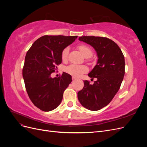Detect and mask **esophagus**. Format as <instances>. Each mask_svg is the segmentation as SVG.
Listing matches in <instances>:
<instances>
[{"mask_svg": "<svg viewBox=\"0 0 147 147\" xmlns=\"http://www.w3.org/2000/svg\"><path fill=\"white\" fill-rule=\"evenodd\" d=\"M76 77H72V80H76Z\"/></svg>", "mask_w": 147, "mask_h": 147, "instance_id": "1", "label": "esophagus"}]
</instances>
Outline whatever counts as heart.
I'll return each mask as SVG.
<instances>
[{
  "label": "heart",
  "mask_w": 147,
  "mask_h": 147,
  "mask_svg": "<svg viewBox=\"0 0 147 147\" xmlns=\"http://www.w3.org/2000/svg\"><path fill=\"white\" fill-rule=\"evenodd\" d=\"M78 49L82 52V54L86 57L91 56L92 54V49L87 45H80L78 47ZM69 48L66 47L63 50L61 53V57L63 60H65L67 58L69 55ZM88 68L85 65L83 64H72L68 66H67L65 68V72L72 75L74 77H78L84 73L88 72Z\"/></svg>",
  "instance_id": "obj_1"
}]
</instances>
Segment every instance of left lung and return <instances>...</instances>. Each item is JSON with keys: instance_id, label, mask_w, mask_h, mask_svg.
Here are the masks:
<instances>
[{"instance_id": "1", "label": "left lung", "mask_w": 147, "mask_h": 147, "mask_svg": "<svg viewBox=\"0 0 147 147\" xmlns=\"http://www.w3.org/2000/svg\"><path fill=\"white\" fill-rule=\"evenodd\" d=\"M79 40L94 48L98 60L88 74L97 80L93 84L84 81L78 99L84 107L97 111L107 105L118 91L125 72L124 57L117 44L108 38L83 36L79 37Z\"/></svg>"}]
</instances>
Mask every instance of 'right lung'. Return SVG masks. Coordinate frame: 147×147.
<instances>
[{"mask_svg":"<svg viewBox=\"0 0 147 147\" xmlns=\"http://www.w3.org/2000/svg\"><path fill=\"white\" fill-rule=\"evenodd\" d=\"M77 38L44 35L35 40L26 53L23 69L26 91L34 105L44 112L59 105L64 91L72 82V76L67 73L57 78H51V74L62 63V51Z\"/></svg>","mask_w":147,"mask_h":147,"instance_id":"obj_1","label":"right lung"}]
</instances>
